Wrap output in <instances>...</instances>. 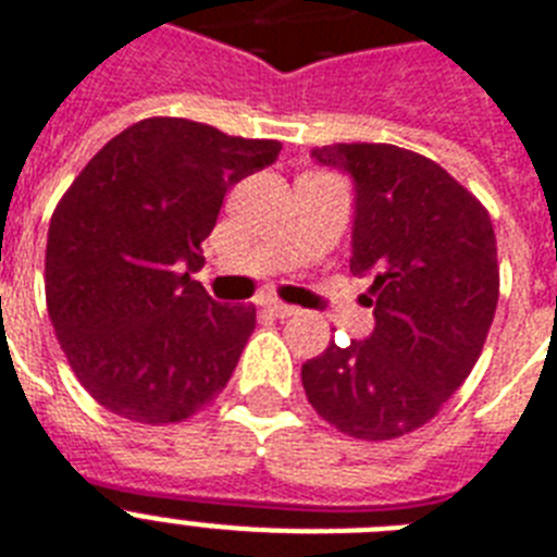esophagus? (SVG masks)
Masks as SVG:
<instances>
[{"label": "esophagus", "instance_id": "obj_1", "mask_svg": "<svg viewBox=\"0 0 557 557\" xmlns=\"http://www.w3.org/2000/svg\"><path fill=\"white\" fill-rule=\"evenodd\" d=\"M264 310L270 312V315H275V319H289V315H296V307L284 305V301H264Z\"/></svg>", "mask_w": 557, "mask_h": 557}]
</instances>
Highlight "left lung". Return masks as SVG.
I'll return each instance as SVG.
<instances>
[{"instance_id":"8db88e82","label":"left lung","mask_w":557,"mask_h":557,"mask_svg":"<svg viewBox=\"0 0 557 557\" xmlns=\"http://www.w3.org/2000/svg\"><path fill=\"white\" fill-rule=\"evenodd\" d=\"M356 182L352 275H370L375 330L301 367L307 401L338 433L393 441L433 421L484 350L498 305L486 207L447 170L395 145H324Z\"/></svg>"}]
</instances>
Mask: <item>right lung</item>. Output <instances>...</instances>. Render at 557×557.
<instances>
[{
    "label": "right lung",
    "instance_id": "right-lung-1",
    "mask_svg": "<svg viewBox=\"0 0 557 557\" xmlns=\"http://www.w3.org/2000/svg\"><path fill=\"white\" fill-rule=\"evenodd\" d=\"M275 139H242L190 119L131 124L59 199L45 298L67 364L104 410L178 424L227 387L256 307H224L190 273L224 193L268 168Z\"/></svg>",
    "mask_w": 557,
    "mask_h": 557
}]
</instances>
